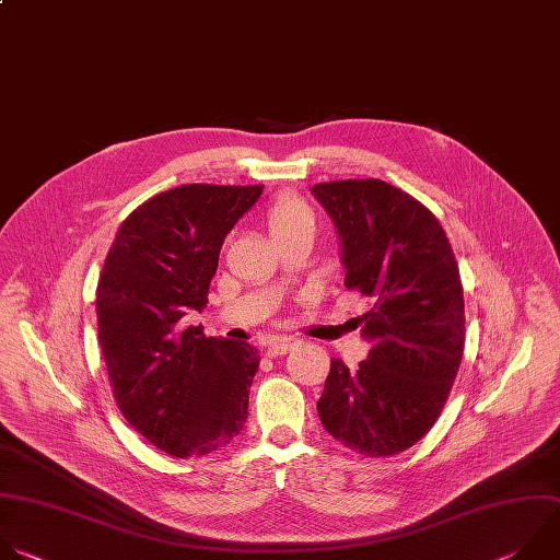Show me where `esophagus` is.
<instances>
[{
    "mask_svg": "<svg viewBox=\"0 0 560 560\" xmlns=\"http://www.w3.org/2000/svg\"><path fill=\"white\" fill-rule=\"evenodd\" d=\"M295 347V340L291 338H273L269 345H267V355L269 358H278V355H284L289 349Z\"/></svg>",
    "mask_w": 560,
    "mask_h": 560,
    "instance_id": "34e87169",
    "label": "esophagus"
}]
</instances>
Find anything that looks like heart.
Instances as JSON below:
<instances>
[{
    "label": "heart",
    "instance_id": "b5f03b06",
    "mask_svg": "<svg viewBox=\"0 0 560 560\" xmlns=\"http://www.w3.org/2000/svg\"><path fill=\"white\" fill-rule=\"evenodd\" d=\"M304 222H313V213L300 198L282 196L267 211V230H269L271 238L287 234V232L304 225Z\"/></svg>",
    "mask_w": 560,
    "mask_h": 560
}]
</instances>
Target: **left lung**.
<instances>
[{"instance_id": "left-lung-1", "label": "left lung", "mask_w": 560, "mask_h": 560, "mask_svg": "<svg viewBox=\"0 0 560 560\" xmlns=\"http://www.w3.org/2000/svg\"><path fill=\"white\" fill-rule=\"evenodd\" d=\"M340 236L345 284L371 298L362 315L369 358L351 371L330 360L317 415L364 457H390L436 421L464 358V287L434 213L380 180L311 187Z\"/></svg>"}]
</instances>
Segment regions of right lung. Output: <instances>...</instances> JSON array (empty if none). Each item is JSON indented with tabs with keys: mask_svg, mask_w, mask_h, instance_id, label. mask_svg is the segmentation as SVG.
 I'll list each match as a JSON object with an SVG mask.
<instances>
[{
	"mask_svg": "<svg viewBox=\"0 0 560 560\" xmlns=\"http://www.w3.org/2000/svg\"><path fill=\"white\" fill-rule=\"evenodd\" d=\"M262 187L194 183L152 196L121 222L98 278V345L117 406L178 459L225 448L247 421L258 349L205 338L187 317L207 306L220 247Z\"/></svg>",
	"mask_w": 560,
	"mask_h": 560,
	"instance_id": "add662e5",
	"label": "right lung"
}]
</instances>
